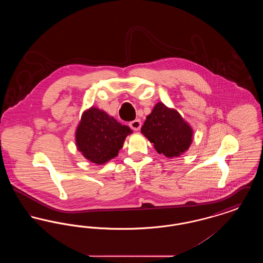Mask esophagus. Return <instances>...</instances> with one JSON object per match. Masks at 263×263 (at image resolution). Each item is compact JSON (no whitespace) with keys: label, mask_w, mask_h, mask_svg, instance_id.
<instances>
[{"label":"esophagus","mask_w":263,"mask_h":263,"mask_svg":"<svg viewBox=\"0 0 263 263\" xmlns=\"http://www.w3.org/2000/svg\"><path fill=\"white\" fill-rule=\"evenodd\" d=\"M129 126H130L131 129H133L134 131H139L140 128H141V126H142V122H141L140 119H135V120H133V121H131V122L129 123Z\"/></svg>","instance_id":"1"}]
</instances>
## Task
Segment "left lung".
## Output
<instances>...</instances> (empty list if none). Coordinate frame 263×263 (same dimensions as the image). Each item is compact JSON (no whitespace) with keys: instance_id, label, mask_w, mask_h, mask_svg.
<instances>
[{"instance_id":"obj_1","label":"left lung","mask_w":263,"mask_h":263,"mask_svg":"<svg viewBox=\"0 0 263 263\" xmlns=\"http://www.w3.org/2000/svg\"><path fill=\"white\" fill-rule=\"evenodd\" d=\"M142 134L153 143L159 154L166 158L179 157L193 141V129L179 112L158 102L141 128Z\"/></svg>"}]
</instances>
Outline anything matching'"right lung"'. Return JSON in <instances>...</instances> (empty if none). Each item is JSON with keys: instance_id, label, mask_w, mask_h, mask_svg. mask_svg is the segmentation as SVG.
I'll use <instances>...</instances> for the list:
<instances>
[{"instance_id": "1", "label": "right lung", "mask_w": 263, "mask_h": 263, "mask_svg": "<svg viewBox=\"0 0 263 263\" xmlns=\"http://www.w3.org/2000/svg\"><path fill=\"white\" fill-rule=\"evenodd\" d=\"M133 131L98 107L85 110L75 132L77 149L96 164H104L117 157L125 138Z\"/></svg>"}]
</instances>
